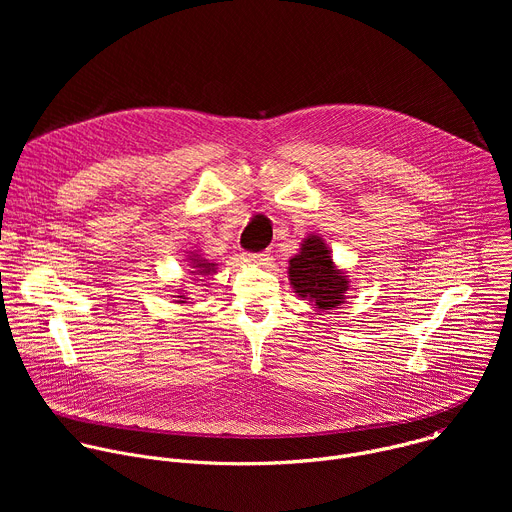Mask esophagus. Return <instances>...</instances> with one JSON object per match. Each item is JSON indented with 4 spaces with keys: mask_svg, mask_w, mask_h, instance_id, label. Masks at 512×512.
<instances>
[{
    "mask_svg": "<svg viewBox=\"0 0 512 512\" xmlns=\"http://www.w3.org/2000/svg\"><path fill=\"white\" fill-rule=\"evenodd\" d=\"M247 263H253V265H265L271 257V251H259V253H245L243 255Z\"/></svg>",
    "mask_w": 512,
    "mask_h": 512,
    "instance_id": "1",
    "label": "esophagus"
}]
</instances>
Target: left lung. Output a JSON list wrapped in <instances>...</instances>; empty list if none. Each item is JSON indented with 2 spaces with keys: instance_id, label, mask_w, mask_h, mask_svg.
<instances>
[{
  "instance_id": "1",
  "label": "left lung",
  "mask_w": 512,
  "mask_h": 512,
  "mask_svg": "<svg viewBox=\"0 0 512 512\" xmlns=\"http://www.w3.org/2000/svg\"><path fill=\"white\" fill-rule=\"evenodd\" d=\"M289 281L300 298H308L320 310L342 304L348 289L346 275L334 269L330 251L320 237H308L302 251L289 261Z\"/></svg>"
}]
</instances>
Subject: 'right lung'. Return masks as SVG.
<instances>
[{"label":"right lung","instance_id":"1","mask_svg":"<svg viewBox=\"0 0 512 512\" xmlns=\"http://www.w3.org/2000/svg\"><path fill=\"white\" fill-rule=\"evenodd\" d=\"M212 265H214V263H204V259H194V261H192V267H196L198 271H192V273H194V275H196V273H198V275H208V273L212 271Z\"/></svg>","mask_w":512,"mask_h":512}]
</instances>
